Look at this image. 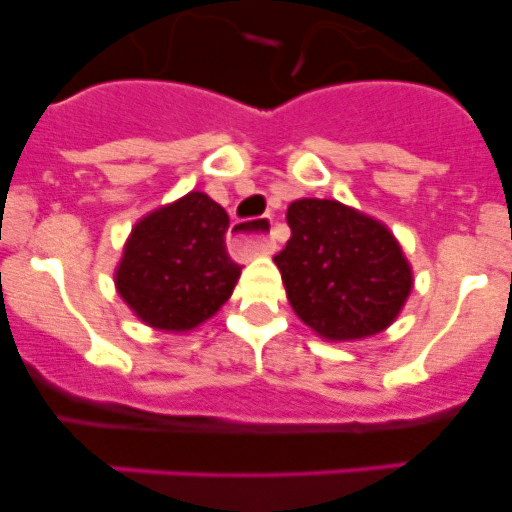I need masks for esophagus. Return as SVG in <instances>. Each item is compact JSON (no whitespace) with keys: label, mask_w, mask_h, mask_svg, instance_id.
Returning a JSON list of instances; mask_svg holds the SVG:
<instances>
[{"label":"esophagus","mask_w":512,"mask_h":512,"mask_svg":"<svg viewBox=\"0 0 512 512\" xmlns=\"http://www.w3.org/2000/svg\"><path fill=\"white\" fill-rule=\"evenodd\" d=\"M267 225H270V220H257V223L237 220V223H232L230 232H227L230 250L235 255H270L275 250V242L267 237Z\"/></svg>","instance_id":"34e87169"}]
</instances>
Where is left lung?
Wrapping results in <instances>:
<instances>
[{"label": "left lung", "instance_id": "left-lung-1", "mask_svg": "<svg viewBox=\"0 0 512 512\" xmlns=\"http://www.w3.org/2000/svg\"><path fill=\"white\" fill-rule=\"evenodd\" d=\"M287 225L292 237L275 265L307 327L332 342H352L394 322L414 277L389 227L317 198L294 200Z\"/></svg>", "mask_w": 512, "mask_h": 512}]
</instances>
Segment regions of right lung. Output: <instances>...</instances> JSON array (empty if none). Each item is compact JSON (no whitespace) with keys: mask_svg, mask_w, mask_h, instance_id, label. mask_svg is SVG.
Listing matches in <instances>:
<instances>
[{"mask_svg":"<svg viewBox=\"0 0 512 512\" xmlns=\"http://www.w3.org/2000/svg\"><path fill=\"white\" fill-rule=\"evenodd\" d=\"M227 227L225 210L198 190L146 215L116 270L123 302L165 332H188L213 317L242 270L227 255Z\"/></svg>","mask_w":512,"mask_h":512,"instance_id":"1","label":"right lung"}]
</instances>
